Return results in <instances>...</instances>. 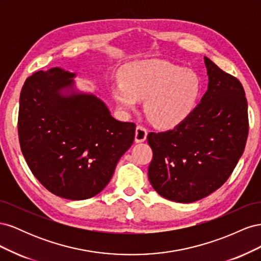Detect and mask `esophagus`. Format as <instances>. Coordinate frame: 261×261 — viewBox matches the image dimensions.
Instances as JSON below:
<instances>
[{
	"mask_svg": "<svg viewBox=\"0 0 261 261\" xmlns=\"http://www.w3.org/2000/svg\"><path fill=\"white\" fill-rule=\"evenodd\" d=\"M147 129L144 127V126L138 125L136 127L135 132V141L136 143H143L147 139Z\"/></svg>",
	"mask_w": 261,
	"mask_h": 261,
	"instance_id": "obj_1",
	"label": "esophagus"
}]
</instances>
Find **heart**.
<instances>
[{"mask_svg": "<svg viewBox=\"0 0 261 261\" xmlns=\"http://www.w3.org/2000/svg\"><path fill=\"white\" fill-rule=\"evenodd\" d=\"M199 76L191 69L154 60L132 65L124 83L112 87L115 101L124 110H135L145 100V112L156 127L171 129L185 122L195 111L201 93Z\"/></svg>", "mask_w": 261, "mask_h": 261, "instance_id": "b5f03b06", "label": "heart"}]
</instances>
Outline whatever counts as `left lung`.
I'll return each instance as SVG.
<instances>
[{"label": "left lung", "mask_w": 261, "mask_h": 261, "mask_svg": "<svg viewBox=\"0 0 261 261\" xmlns=\"http://www.w3.org/2000/svg\"><path fill=\"white\" fill-rule=\"evenodd\" d=\"M208 90L185 122L149 133L150 184L175 202H194L217 191L232 174L248 136L247 100L241 82L204 57Z\"/></svg>", "instance_id": "1"}]
</instances>
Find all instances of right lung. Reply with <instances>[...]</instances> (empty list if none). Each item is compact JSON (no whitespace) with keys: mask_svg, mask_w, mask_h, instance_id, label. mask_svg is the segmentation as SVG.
<instances>
[{"mask_svg":"<svg viewBox=\"0 0 261 261\" xmlns=\"http://www.w3.org/2000/svg\"><path fill=\"white\" fill-rule=\"evenodd\" d=\"M73 77L54 67L27 78L19 98L18 137L30 171L49 192L83 200L109 184L134 143L136 125L115 120L93 94L72 90Z\"/></svg>","mask_w":261,"mask_h":261,"instance_id":"obj_1","label":"right lung"}]
</instances>
